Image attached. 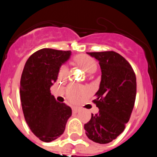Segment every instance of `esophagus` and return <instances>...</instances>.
Masks as SVG:
<instances>
[{
    "mask_svg": "<svg viewBox=\"0 0 157 157\" xmlns=\"http://www.w3.org/2000/svg\"><path fill=\"white\" fill-rule=\"evenodd\" d=\"M79 110H80V109H79L78 108H76V107L72 108V111H73V113H78Z\"/></svg>",
    "mask_w": 157,
    "mask_h": 157,
    "instance_id": "34e87169",
    "label": "esophagus"
}]
</instances>
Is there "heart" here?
Listing matches in <instances>:
<instances>
[{
	"mask_svg": "<svg viewBox=\"0 0 157 157\" xmlns=\"http://www.w3.org/2000/svg\"><path fill=\"white\" fill-rule=\"evenodd\" d=\"M74 62L75 65H77L80 67H82L86 73L88 74H92L97 71L98 69V63L95 59L92 58L91 56L86 55H80L75 56L74 59ZM68 73V70L65 66H62L61 68L59 69V77L60 79H64L66 77ZM84 90L81 88H78L76 86H71L67 88L66 91V96L67 98L71 101V102H76L78 101L82 95H84Z\"/></svg>",
	"mask_w": 157,
	"mask_h": 157,
	"instance_id": "obj_1",
	"label": "heart"
}]
</instances>
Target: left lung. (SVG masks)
Here are the masks:
<instances>
[{"mask_svg":"<svg viewBox=\"0 0 157 157\" xmlns=\"http://www.w3.org/2000/svg\"><path fill=\"white\" fill-rule=\"evenodd\" d=\"M99 62L101 82L93 100L99 112L84 124L91 140L107 144L124 131L136 97V77L131 65L114 51L87 53Z\"/></svg>","mask_w":157,"mask_h":157,"instance_id":"1","label":"left lung"}]
</instances>
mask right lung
Listing matches in <instances>:
<instances>
[{"mask_svg":"<svg viewBox=\"0 0 157 157\" xmlns=\"http://www.w3.org/2000/svg\"><path fill=\"white\" fill-rule=\"evenodd\" d=\"M71 51L42 48L26 62L20 82V97L24 118L29 128L42 141L50 142L64 133L71 109L57 102L50 87L58 78Z\"/></svg>","mask_w":157,"mask_h":157,"instance_id":"add662e5","label":"right lung"}]
</instances>
